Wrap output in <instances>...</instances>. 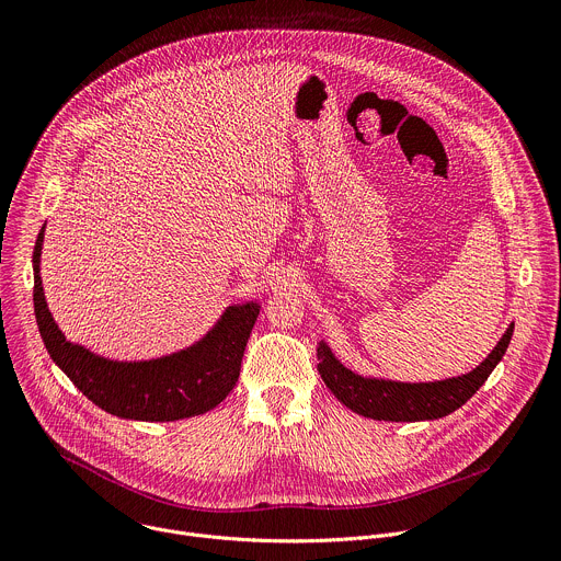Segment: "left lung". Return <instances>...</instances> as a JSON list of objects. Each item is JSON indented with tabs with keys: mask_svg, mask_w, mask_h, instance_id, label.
I'll use <instances>...</instances> for the list:
<instances>
[{
	"mask_svg": "<svg viewBox=\"0 0 561 561\" xmlns=\"http://www.w3.org/2000/svg\"><path fill=\"white\" fill-rule=\"evenodd\" d=\"M513 331L515 322L508 324L482 364L446 379L397 381L379 375H359L337 359L327 340L317 342V370L340 402L362 417L379 422L439 420L463 407L479 386L489 379V375L502 362Z\"/></svg>",
	"mask_w": 561,
	"mask_h": 561,
	"instance_id": "obj_1",
	"label": "left lung"
}]
</instances>
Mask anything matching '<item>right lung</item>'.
I'll return each mask as SVG.
<instances>
[{"label":"right lung","mask_w":561,"mask_h":561,"mask_svg":"<svg viewBox=\"0 0 561 561\" xmlns=\"http://www.w3.org/2000/svg\"><path fill=\"white\" fill-rule=\"evenodd\" d=\"M44 226L33 253L35 317L50 359L102 411L137 422H175L213 411L234 388L260 301L224 308L193 344L152 359H111L66 340L48 310L42 284Z\"/></svg>","instance_id":"obj_1"}]
</instances>
